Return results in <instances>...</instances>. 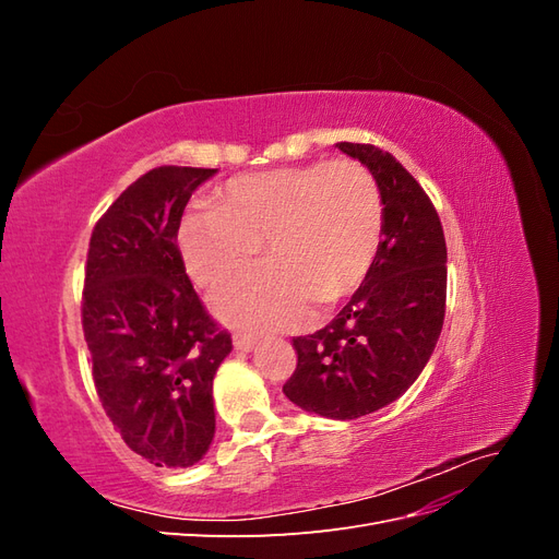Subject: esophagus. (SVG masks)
Returning a JSON list of instances; mask_svg holds the SVG:
<instances>
[{
	"mask_svg": "<svg viewBox=\"0 0 559 559\" xmlns=\"http://www.w3.org/2000/svg\"><path fill=\"white\" fill-rule=\"evenodd\" d=\"M257 337L253 335H247V333H235L233 335V345H235V349H240V352H251L253 347H257Z\"/></svg>",
	"mask_w": 559,
	"mask_h": 559,
	"instance_id": "1",
	"label": "esophagus"
}]
</instances>
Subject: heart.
I'll use <instances>...</instances> for the list:
<instances>
[{
    "label": "heart",
    "mask_w": 559,
    "mask_h": 559,
    "mask_svg": "<svg viewBox=\"0 0 559 559\" xmlns=\"http://www.w3.org/2000/svg\"><path fill=\"white\" fill-rule=\"evenodd\" d=\"M384 233L382 191L352 158L228 179L216 207L186 212L179 251L189 277L216 289L263 242L265 263L214 296V312L245 333L306 324L312 302L331 308L361 286Z\"/></svg>",
    "instance_id": "obj_1"
}]
</instances>
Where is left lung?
<instances>
[{"mask_svg": "<svg viewBox=\"0 0 559 559\" xmlns=\"http://www.w3.org/2000/svg\"><path fill=\"white\" fill-rule=\"evenodd\" d=\"M335 146L376 177L384 233L347 306L329 326L294 337L298 364L282 389L302 411L354 419L396 401L427 366L445 317L448 249L433 202L389 151Z\"/></svg>", "mask_w": 559, "mask_h": 559, "instance_id": "1", "label": "left lung"}]
</instances>
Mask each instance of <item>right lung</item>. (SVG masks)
<instances>
[{"instance_id": "1", "label": "right lung", "mask_w": 559, "mask_h": 559, "mask_svg": "<svg viewBox=\"0 0 559 559\" xmlns=\"http://www.w3.org/2000/svg\"><path fill=\"white\" fill-rule=\"evenodd\" d=\"M216 170L154 167L97 218L81 324L103 408L126 445L156 466H193L214 438L212 382L233 349L186 275V202Z\"/></svg>"}]
</instances>
